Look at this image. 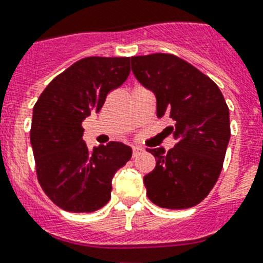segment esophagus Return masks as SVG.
Wrapping results in <instances>:
<instances>
[{
	"mask_svg": "<svg viewBox=\"0 0 263 263\" xmlns=\"http://www.w3.org/2000/svg\"><path fill=\"white\" fill-rule=\"evenodd\" d=\"M142 150H143V148L138 147V146H135V147H132V157L139 156L140 153H142Z\"/></svg>",
	"mask_w": 263,
	"mask_h": 263,
	"instance_id": "1",
	"label": "esophagus"
}]
</instances>
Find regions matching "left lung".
<instances>
[{
	"label": "left lung",
	"mask_w": 263,
	"mask_h": 263,
	"mask_svg": "<svg viewBox=\"0 0 263 263\" xmlns=\"http://www.w3.org/2000/svg\"><path fill=\"white\" fill-rule=\"evenodd\" d=\"M132 72L154 92L157 116H168L175 147L147 148L156 168L143 177L148 199L164 209H188L209 195L231 138L229 109L209 76L173 54L131 57Z\"/></svg>",
	"instance_id": "obj_1"
}]
</instances>
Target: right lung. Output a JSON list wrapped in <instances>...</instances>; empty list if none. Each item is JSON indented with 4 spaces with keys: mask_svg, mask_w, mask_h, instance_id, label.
<instances>
[{
    "mask_svg": "<svg viewBox=\"0 0 263 263\" xmlns=\"http://www.w3.org/2000/svg\"><path fill=\"white\" fill-rule=\"evenodd\" d=\"M129 57H86L55 76L32 111L30 140L41 187L59 208L91 213L110 199L111 179L131 160L121 142L88 148L82 123L129 75Z\"/></svg>",
    "mask_w": 263,
    "mask_h": 263,
    "instance_id": "obj_1",
    "label": "right lung"
}]
</instances>
